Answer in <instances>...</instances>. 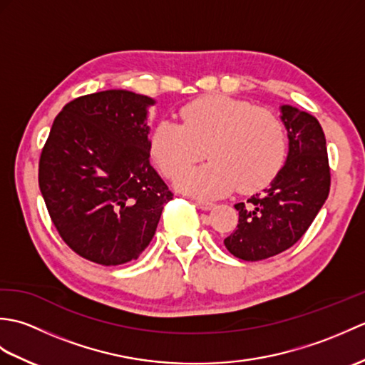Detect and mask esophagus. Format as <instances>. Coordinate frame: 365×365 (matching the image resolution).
Returning a JSON list of instances; mask_svg holds the SVG:
<instances>
[{
	"label": "esophagus",
	"mask_w": 365,
	"mask_h": 365,
	"mask_svg": "<svg viewBox=\"0 0 365 365\" xmlns=\"http://www.w3.org/2000/svg\"><path fill=\"white\" fill-rule=\"evenodd\" d=\"M197 207L200 208V210H204V212H208V210H212V208L215 207V204L213 202H208V200H197Z\"/></svg>",
	"instance_id": "esophagus-1"
}]
</instances>
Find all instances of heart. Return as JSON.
Here are the masks:
<instances>
[{
	"instance_id": "heart-1",
	"label": "heart",
	"mask_w": 365,
	"mask_h": 365,
	"mask_svg": "<svg viewBox=\"0 0 365 365\" xmlns=\"http://www.w3.org/2000/svg\"><path fill=\"white\" fill-rule=\"evenodd\" d=\"M182 123L163 120L149 139L153 161L175 177L203 156L208 165L185 171L175 187L212 199L238 188L254 192L273 180L285 158V131L276 114L227 96H205L180 110Z\"/></svg>"
}]
</instances>
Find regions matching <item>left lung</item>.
I'll return each mask as SVG.
<instances>
[{
  "instance_id": "left-lung-1",
  "label": "left lung",
  "mask_w": 365,
  "mask_h": 365,
  "mask_svg": "<svg viewBox=\"0 0 365 365\" xmlns=\"http://www.w3.org/2000/svg\"><path fill=\"white\" fill-rule=\"evenodd\" d=\"M281 120L289 138L285 165L268 188L235 204L237 229L224 240L229 252L242 260L257 262L289 250L306 234L329 195L327 139L320 122L290 105L281 106Z\"/></svg>"
}]
</instances>
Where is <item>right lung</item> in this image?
<instances>
[{"label": "right lung", "mask_w": 365, "mask_h": 365, "mask_svg": "<svg viewBox=\"0 0 365 365\" xmlns=\"http://www.w3.org/2000/svg\"><path fill=\"white\" fill-rule=\"evenodd\" d=\"M155 100L123 89L83 96L54 119L38 187L61 238L100 265L138 259L173 192L150 165Z\"/></svg>", "instance_id": "1"}]
</instances>
